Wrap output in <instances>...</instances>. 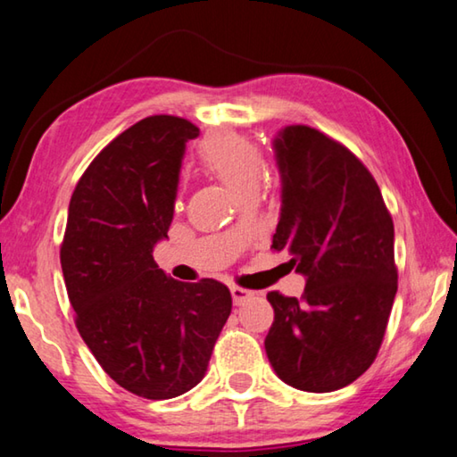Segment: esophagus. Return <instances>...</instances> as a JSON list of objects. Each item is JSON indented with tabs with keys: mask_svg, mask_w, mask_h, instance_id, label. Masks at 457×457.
Wrapping results in <instances>:
<instances>
[{
	"mask_svg": "<svg viewBox=\"0 0 457 457\" xmlns=\"http://www.w3.org/2000/svg\"><path fill=\"white\" fill-rule=\"evenodd\" d=\"M231 298H234L236 306H242L247 303V300L253 298V292L242 288V286H231Z\"/></svg>",
	"mask_w": 457,
	"mask_h": 457,
	"instance_id": "34e87169",
	"label": "esophagus"
}]
</instances>
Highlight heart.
<instances>
[{"mask_svg": "<svg viewBox=\"0 0 457 457\" xmlns=\"http://www.w3.org/2000/svg\"><path fill=\"white\" fill-rule=\"evenodd\" d=\"M197 163L201 171L228 185L239 197L258 189L266 169L260 146L237 133L204 138L197 146Z\"/></svg>", "mask_w": 457, "mask_h": 457, "instance_id": "b5f03b06", "label": "heart"}]
</instances>
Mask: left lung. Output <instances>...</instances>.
Listing matches in <instances>:
<instances>
[{"mask_svg":"<svg viewBox=\"0 0 457 457\" xmlns=\"http://www.w3.org/2000/svg\"><path fill=\"white\" fill-rule=\"evenodd\" d=\"M282 213L272 247L306 276L300 298L268 292L264 340L276 375L300 391L343 389L373 365L397 292L391 213L369 169L308 125L276 138Z\"/></svg>","mask_w":457,"mask_h":457,"instance_id":"left-lung-1","label":"left lung"}]
</instances>
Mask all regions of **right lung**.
<instances>
[{
	"label": "right lung",
	"mask_w": 457,
	"mask_h": 457,
	"mask_svg": "<svg viewBox=\"0 0 457 457\" xmlns=\"http://www.w3.org/2000/svg\"><path fill=\"white\" fill-rule=\"evenodd\" d=\"M197 135L173 114L122 130L76 183L60 245L82 340L114 383L154 401L204 378L231 312L226 284L173 280L153 260L173 220L185 143Z\"/></svg>",
	"instance_id": "add662e5"
}]
</instances>
